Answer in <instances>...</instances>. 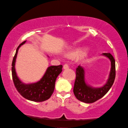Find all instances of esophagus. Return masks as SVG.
I'll return each mask as SVG.
<instances>
[{"mask_svg":"<svg viewBox=\"0 0 128 128\" xmlns=\"http://www.w3.org/2000/svg\"><path fill=\"white\" fill-rule=\"evenodd\" d=\"M69 68V66H68V64H65L64 65V69H67V68Z\"/></svg>","mask_w":128,"mask_h":128,"instance_id":"34e87169","label":"esophagus"}]
</instances>
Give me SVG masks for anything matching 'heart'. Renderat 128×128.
Here are the masks:
<instances>
[{
	"label": "heart",
	"instance_id": "b5f03b06",
	"mask_svg": "<svg viewBox=\"0 0 128 128\" xmlns=\"http://www.w3.org/2000/svg\"><path fill=\"white\" fill-rule=\"evenodd\" d=\"M81 54H82V51H80V50H76V51H75L74 52H73V53H72V55L76 56L80 55ZM83 55H85V53H83Z\"/></svg>",
	"mask_w": 128,
	"mask_h": 128
}]
</instances>
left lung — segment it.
<instances>
[{
    "label": "left lung",
    "mask_w": 128,
    "mask_h": 128,
    "mask_svg": "<svg viewBox=\"0 0 128 128\" xmlns=\"http://www.w3.org/2000/svg\"><path fill=\"white\" fill-rule=\"evenodd\" d=\"M103 55L110 58L111 62V70L110 77L103 87L95 88L87 85L84 81V71L82 67L79 66L76 69L75 78L73 92L80 101L86 103H92L95 102L106 95L114 83L116 76V66L114 56L110 53H103Z\"/></svg>",
    "instance_id": "1"
}]
</instances>
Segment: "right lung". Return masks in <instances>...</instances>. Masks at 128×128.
Segmentation results:
<instances>
[{
    "mask_svg": "<svg viewBox=\"0 0 128 128\" xmlns=\"http://www.w3.org/2000/svg\"><path fill=\"white\" fill-rule=\"evenodd\" d=\"M26 42H22L17 48L12 60V75L14 87L20 95L26 99L35 102L45 101L49 99L53 93L56 79L62 72V65L49 67L42 79L36 83L28 84L22 83L17 76L14 64L18 50Z\"/></svg>",
    "mask_w": 128,
    "mask_h": 128,
    "instance_id": "add662e5",
    "label": "right lung"
}]
</instances>
